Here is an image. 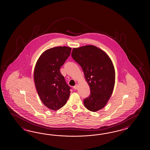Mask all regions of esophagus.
Here are the masks:
<instances>
[{"mask_svg": "<svg viewBox=\"0 0 150 150\" xmlns=\"http://www.w3.org/2000/svg\"><path fill=\"white\" fill-rule=\"evenodd\" d=\"M73 88H74L75 89H77V88H78V86H77V85H76L75 86H74V87H73Z\"/></svg>", "mask_w": 150, "mask_h": 150, "instance_id": "34e87169", "label": "esophagus"}]
</instances>
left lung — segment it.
Listing matches in <instances>:
<instances>
[{"label":"left lung","instance_id":"1","mask_svg":"<svg viewBox=\"0 0 150 150\" xmlns=\"http://www.w3.org/2000/svg\"><path fill=\"white\" fill-rule=\"evenodd\" d=\"M71 57L80 65L89 86L91 94L84 105L91 111L103 109L113 92L115 71L113 63L104 51L93 45L74 48Z\"/></svg>","mask_w":150,"mask_h":150}]
</instances>
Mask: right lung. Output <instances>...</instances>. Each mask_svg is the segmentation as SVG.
Wrapping results in <instances>:
<instances>
[{
    "mask_svg": "<svg viewBox=\"0 0 150 150\" xmlns=\"http://www.w3.org/2000/svg\"><path fill=\"white\" fill-rule=\"evenodd\" d=\"M71 48L55 47L41 54L35 64L34 79L42 103L52 110L61 109L70 96V87L61 74L60 68L69 57Z\"/></svg>",
    "mask_w": 150,
    "mask_h": 150,
    "instance_id": "obj_1",
    "label": "right lung"
}]
</instances>
